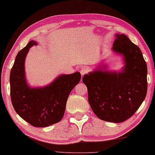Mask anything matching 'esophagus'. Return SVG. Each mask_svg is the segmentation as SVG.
<instances>
[{
    "mask_svg": "<svg viewBox=\"0 0 155 155\" xmlns=\"http://www.w3.org/2000/svg\"><path fill=\"white\" fill-rule=\"evenodd\" d=\"M87 68H85V67H83V68L80 69V73L82 76L85 74H87Z\"/></svg>",
    "mask_w": 155,
    "mask_h": 155,
    "instance_id": "34e87169",
    "label": "esophagus"
}]
</instances>
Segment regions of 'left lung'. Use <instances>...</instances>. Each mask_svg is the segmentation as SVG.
<instances>
[{"instance_id": "8db88e82", "label": "left lung", "mask_w": 155, "mask_h": 155, "mask_svg": "<svg viewBox=\"0 0 155 155\" xmlns=\"http://www.w3.org/2000/svg\"><path fill=\"white\" fill-rule=\"evenodd\" d=\"M115 38L112 49L124 58L122 71L102 70L100 67L84 75L83 82L94 114L102 120L119 123L132 116L144 101L147 70L139 47L125 35L116 34Z\"/></svg>"}]
</instances>
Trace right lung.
<instances>
[{
	"label": "right lung",
	"instance_id": "1",
	"mask_svg": "<svg viewBox=\"0 0 155 155\" xmlns=\"http://www.w3.org/2000/svg\"><path fill=\"white\" fill-rule=\"evenodd\" d=\"M37 45L35 41H30L18 53L10 72V97L21 118L36 127H45L63 118L68 97L81 76L78 71L62 74L45 87H30L25 75V59L29 48Z\"/></svg>",
	"mask_w": 155,
	"mask_h": 155
}]
</instances>
